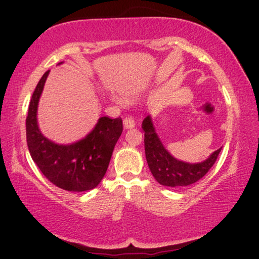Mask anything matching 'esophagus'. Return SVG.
<instances>
[{"mask_svg":"<svg viewBox=\"0 0 259 259\" xmlns=\"http://www.w3.org/2000/svg\"><path fill=\"white\" fill-rule=\"evenodd\" d=\"M123 126H124V129L134 128V126H135V121L133 120V117H131V116L125 117V119L123 120Z\"/></svg>","mask_w":259,"mask_h":259,"instance_id":"34e87169","label":"esophagus"}]
</instances>
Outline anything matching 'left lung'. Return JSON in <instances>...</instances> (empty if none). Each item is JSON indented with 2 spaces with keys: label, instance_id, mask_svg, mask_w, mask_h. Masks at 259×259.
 <instances>
[{
  "label": "left lung",
  "instance_id": "left-lung-1",
  "mask_svg": "<svg viewBox=\"0 0 259 259\" xmlns=\"http://www.w3.org/2000/svg\"><path fill=\"white\" fill-rule=\"evenodd\" d=\"M142 128L145 133V155L153 177L163 186L179 187L194 184L207 174L216 162L219 152L218 148L207 160L199 163H188L179 161L165 150L157 136L151 115L143 120Z\"/></svg>",
  "mask_w": 259,
  "mask_h": 259
}]
</instances>
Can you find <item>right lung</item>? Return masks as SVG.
Here are the masks:
<instances>
[{"mask_svg":"<svg viewBox=\"0 0 259 259\" xmlns=\"http://www.w3.org/2000/svg\"><path fill=\"white\" fill-rule=\"evenodd\" d=\"M49 72L43 74L35 88L26 117L30 156L57 187L69 192L90 191L98 186L107 171L113 150L123 130L122 120L103 116L84 138L75 143L63 145L51 142L43 136L37 124L38 100Z\"/></svg>","mask_w":259,"mask_h":259,"instance_id":"add662e5","label":"right lung"}]
</instances>
